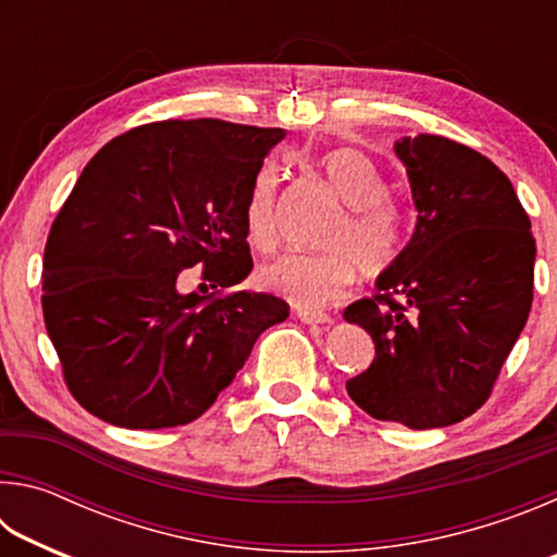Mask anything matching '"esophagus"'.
I'll return each mask as SVG.
<instances>
[{
  "label": "esophagus",
  "instance_id": "esophagus-1",
  "mask_svg": "<svg viewBox=\"0 0 557 557\" xmlns=\"http://www.w3.org/2000/svg\"><path fill=\"white\" fill-rule=\"evenodd\" d=\"M297 317H299V322H305V324H309V326H326V324H334V319L329 317V314H324V312H297Z\"/></svg>",
  "mask_w": 557,
  "mask_h": 557
}]
</instances>
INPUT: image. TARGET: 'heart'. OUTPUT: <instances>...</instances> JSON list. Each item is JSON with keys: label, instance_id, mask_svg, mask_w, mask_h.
I'll return each instance as SVG.
<instances>
[{"label": "heart", "instance_id": "heart-1", "mask_svg": "<svg viewBox=\"0 0 557 557\" xmlns=\"http://www.w3.org/2000/svg\"><path fill=\"white\" fill-rule=\"evenodd\" d=\"M329 186L346 211L319 240L326 252L285 256L260 268L258 285L285 297L301 312L334 307L354 287L356 270L375 277L388 270L403 245V215L388 194L391 186L369 154L358 149H334L322 159ZM277 188L275 166H262L245 199V231L260 252L277 248Z\"/></svg>", "mask_w": 557, "mask_h": 557}]
</instances>
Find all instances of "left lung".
<instances>
[{
  "mask_svg": "<svg viewBox=\"0 0 557 557\" xmlns=\"http://www.w3.org/2000/svg\"><path fill=\"white\" fill-rule=\"evenodd\" d=\"M418 225L379 277L344 309L371 334V369L346 383L358 408L410 430L447 428L476 412L533 301L535 240L508 176L492 159L437 135L405 137Z\"/></svg>",
  "mask_w": 557,
  "mask_h": 557,
  "instance_id": "obj_1",
  "label": "left lung"
}]
</instances>
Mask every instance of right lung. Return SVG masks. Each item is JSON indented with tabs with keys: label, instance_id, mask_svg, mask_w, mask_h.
Returning <instances> with one entry per match:
<instances>
[{
	"label": "right lung",
	"instance_id": "right-lung-1",
	"mask_svg": "<svg viewBox=\"0 0 557 557\" xmlns=\"http://www.w3.org/2000/svg\"><path fill=\"white\" fill-rule=\"evenodd\" d=\"M282 137L162 120L110 139L83 169L46 240L41 307L63 381L96 418L188 425L289 317L285 299L238 289L252 270L245 199ZM196 264L212 287L203 298L175 287Z\"/></svg>",
	"mask_w": 557,
	"mask_h": 557
}]
</instances>
